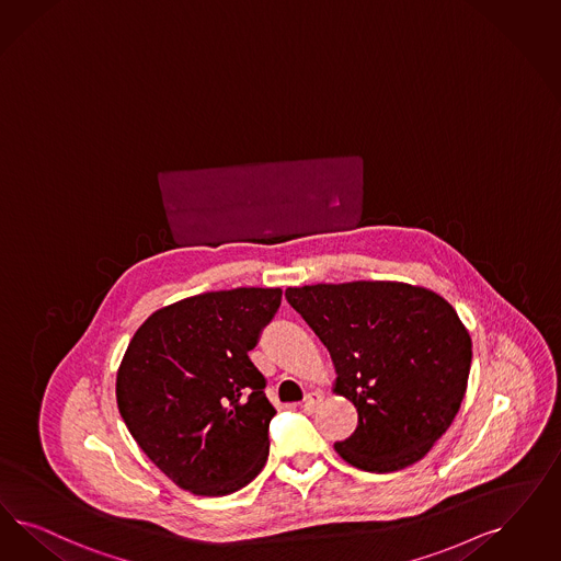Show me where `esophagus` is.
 I'll list each match as a JSON object with an SVG mask.
<instances>
[{
  "instance_id": "obj_1",
  "label": "esophagus",
  "mask_w": 561,
  "mask_h": 561,
  "mask_svg": "<svg viewBox=\"0 0 561 561\" xmlns=\"http://www.w3.org/2000/svg\"><path fill=\"white\" fill-rule=\"evenodd\" d=\"M323 400H325V396H323L321 391H310L309 396L305 398V404H302V408H305V412H307V414H312V412H317L319 407L323 404Z\"/></svg>"
}]
</instances>
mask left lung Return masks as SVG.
Returning <instances> with one entry per match:
<instances>
[{
	"label": "left lung",
	"mask_w": 561,
	"mask_h": 561,
	"mask_svg": "<svg viewBox=\"0 0 561 561\" xmlns=\"http://www.w3.org/2000/svg\"><path fill=\"white\" fill-rule=\"evenodd\" d=\"M286 298L329 350L333 393L358 412L356 431L333 445L340 458L379 474L425 458L468 386L472 342L454 307L404 282L314 284Z\"/></svg>",
	"instance_id": "left-lung-1"
}]
</instances>
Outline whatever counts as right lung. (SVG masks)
Returning <instances> with one entry per match:
<instances>
[{
	"label": "right lung",
	"mask_w": 561,
	"mask_h": 561,
	"mask_svg": "<svg viewBox=\"0 0 561 561\" xmlns=\"http://www.w3.org/2000/svg\"><path fill=\"white\" fill-rule=\"evenodd\" d=\"M279 302V288L207 291L154 310L136 329L117 368V408L180 489L230 495L267 462L275 410L249 350Z\"/></svg>",
	"instance_id": "add662e5"
}]
</instances>
